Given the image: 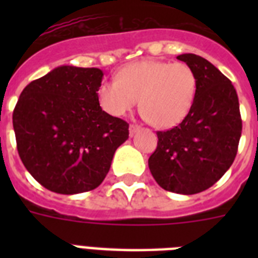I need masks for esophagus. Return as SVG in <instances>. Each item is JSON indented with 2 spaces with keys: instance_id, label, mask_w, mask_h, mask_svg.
<instances>
[{
  "instance_id": "34e87169",
  "label": "esophagus",
  "mask_w": 258,
  "mask_h": 258,
  "mask_svg": "<svg viewBox=\"0 0 258 258\" xmlns=\"http://www.w3.org/2000/svg\"><path fill=\"white\" fill-rule=\"evenodd\" d=\"M139 128H141V127L138 124H130V135L133 137L134 134L137 133V131H139Z\"/></svg>"
}]
</instances>
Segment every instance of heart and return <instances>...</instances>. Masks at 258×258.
<instances>
[{
	"label": "heart",
	"instance_id": "1",
	"mask_svg": "<svg viewBox=\"0 0 258 258\" xmlns=\"http://www.w3.org/2000/svg\"><path fill=\"white\" fill-rule=\"evenodd\" d=\"M117 80L97 87V100L105 112L123 116L141 97L143 116L158 128H170L187 116L197 95V76L184 62L142 60L123 67Z\"/></svg>",
	"mask_w": 258,
	"mask_h": 258
}]
</instances>
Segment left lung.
I'll list each match as a JSON object with an SVG mask.
<instances>
[{"instance_id":"left-lung-1","label":"left lung","mask_w":258,"mask_h":258,"mask_svg":"<svg viewBox=\"0 0 258 258\" xmlns=\"http://www.w3.org/2000/svg\"><path fill=\"white\" fill-rule=\"evenodd\" d=\"M176 58L196 74V100L179 124L158 131L149 167L162 188L190 196L212 187L232 166L242 120L236 89L224 74L197 54Z\"/></svg>"}]
</instances>
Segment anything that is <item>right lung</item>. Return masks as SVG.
Listing matches in <instances>:
<instances>
[{
	"instance_id": "1",
	"label": "right lung",
	"mask_w": 258,
	"mask_h": 258,
	"mask_svg": "<svg viewBox=\"0 0 258 258\" xmlns=\"http://www.w3.org/2000/svg\"><path fill=\"white\" fill-rule=\"evenodd\" d=\"M99 68L62 66L24 88L13 111L18 155L44 187L58 194L96 188L113 154L128 139V123L97 100Z\"/></svg>"
}]
</instances>
